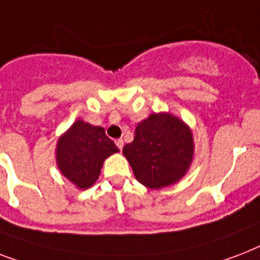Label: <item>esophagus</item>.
<instances>
[{
  "label": "esophagus",
  "mask_w": 260,
  "mask_h": 260,
  "mask_svg": "<svg viewBox=\"0 0 260 260\" xmlns=\"http://www.w3.org/2000/svg\"><path fill=\"white\" fill-rule=\"evenodd\" d=\"M116 146L118 147V150L121 151L122 147H124V140H122V139H117V140H116Z\"/></svg>",
  "instance_id": "1"
}]
</instances>
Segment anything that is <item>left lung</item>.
I'll list each match as a JSON object with an SVG mask.
<instances>
[{
  "label": "left lung",
  "instance_id": "8db88e82",
  "mask_svg": "<svg viewBox=\"0 0 260 260\" xmlns=\"http://www.w3.org/2000/svg\"><path fill=\"white\" fill-rule=\"evenodd\" d=\"M193 151V136L185 122L171 114L154 113L138 124L134 142L122 154L140 183L160 189L185 175Z\"/></svg>",
  "mask_w": 260,
  "mask_h": 260
}]
</instances>
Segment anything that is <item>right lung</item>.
Here are the masks:
<instances>
[{
	"instance_id": "add662e5",
	"label": "right lung",
	"mask_w": 260,
	"mask_h": 260,
	"mask_svg": "<svg viewBox=\"0 0 260 260\" xmlns=\"http://www.w3.org/2000/svg\"><path fill=\"white\" fill-rule=\"evenodd\" d=\"M118 148L101 126H93L78 120L59 139L56 162L66 178L87 189L98 179L102 163Z\"/></svg>"
}]
</instances>
